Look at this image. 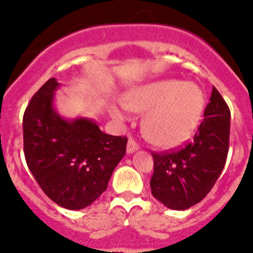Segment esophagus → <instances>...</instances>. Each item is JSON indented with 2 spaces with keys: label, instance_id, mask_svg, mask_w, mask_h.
<instances>
[{
  "label": "esophagus",
  "instance_id": "34e87169",
  "mask_svg": "<svg viewBox=\"0 0 253 253\" xmlns=\"http://www.w3.org/2000/svg\"><path fill=\"white\" fill-rule=\"evenodd\" d=\"M137 150H138V145L136 143V141L129 138L128 142H127V154H133V152L137 151Z\"/></svg>",
  "mask_w": 253,
  "mask_h": 253
}]
</instances>
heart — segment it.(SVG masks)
Instances as JSON below:
<instances>
[{
    "label": "heart",
    "mask_w": 253,
    "mask_h": 253,
    "mask_svg": "<svg viewBox=\"0 0 253 253\" xmlns=\"http://www.w3.org/2000/svg\"><path fill=\"white\" fill-rule=\"evenodd\" d=\"M127 106L147 112L143 129L152 142L171 147L184 142L198 127L204 111V94L197 84L179 79L151 82L132 89L126 95ZM117 121L128 120L124 104L112 107Z\"/></svg>",
    "instance_id": "heart-1"
}]
</instances>
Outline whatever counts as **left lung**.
Here are the masks:
<instances>
[{
    "label": "left lung",
    "instance_id": "left-lung-1",
    "mask_svg": "<svg viewBox=\"0 0 253 253\" xmlns=\"http://www.w3.org/2000/svg\"><path fill=\"white\" fill-rule=\"evenodd\" d=\"M229 127L228 106L213 87L194 140L176 151L152 154V195L174 211H184L203 200L226 164Z\"/></svg>",
    "mask_w": 253,
    "mask_h": 253
}]
</instances>
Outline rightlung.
I'll return each instance as SVG.
<instances>
[{"label":"right lung","instance_id":"right-lung-1","mask_svg":"<svg viewBox=\"0 0 253 253\" xmlns=\"http://www.w3.org/2000/svg\"><path fill=\"white\" fill-rule=\"evenodd\" d=\"M60 84L50 78L24 113V152L42 192L63 208L90 206L126 154L127 138L107 135L93 120H65L54 108Z\"/></svg>","mask_w":253,"mask_h":253}]
</instances>
